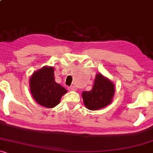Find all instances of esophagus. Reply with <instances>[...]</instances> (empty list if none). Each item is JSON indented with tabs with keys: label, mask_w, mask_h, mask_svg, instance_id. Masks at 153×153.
Masks as SVG:
<instances>
[{
	"label": "esophagus",
	"mask_w": 153,
	"mask_h": 153,
	"mask_svg": "<svg viewBox=\"0 0 153 153\" xmlns=\"http://www.w3.org/2000/svg\"><path fill=\"white\" fill-rule=\"evenodd\" d=\"M75 90H76V88L74 86H71L69 87V91H75Z\"/></svg>",
	"instance_id": "34e87169"
}]
</instances>
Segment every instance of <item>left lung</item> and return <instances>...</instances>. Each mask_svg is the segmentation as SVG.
<instances>
[{"label": "left lung", "instance_id": "1", "mask_svg": "<svg viewBox=\"0 0 153 153\" xmlns=\"http://www.w3.org/2000/svg\"><path fill=\"white\" fill-rule=\"evenodd\" d=\"M114 91V84L108 78L100 73L97 74L92 89L82 93L84 105L91 111L102 108L112 102Z\"/></svg>", "mask_w": 153, "mask_h": 153}]
</instances>
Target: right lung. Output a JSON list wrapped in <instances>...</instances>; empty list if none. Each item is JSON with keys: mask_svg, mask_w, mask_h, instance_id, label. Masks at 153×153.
Masks as SVG:
<instances>
[{"mask_svg": "<svg viewBox=\"0 0 153 153\" xmlns=\"http://www.w3.org/2000/svg\"><path fill=\"white\" fill-rule=\"evenodd\" d=\"M30 90L33 99L39 105L46 108H53L67 89L57 83L54 78V68L45 67L34 72L29 80Z\"/></svg>", "mask_w": 153, "mask_h": 153, "instance_id": "1", "label": "right lung"}]
</instances>
